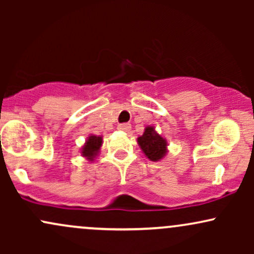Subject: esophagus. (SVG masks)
Wrapping results in <instances>:
<instances>
[{"instance_id":"esophagus-1","label":"esophagus","mask_w":254,"mask_h":254,"mask_svg":"<svg viewBox=\"0 0 254 254\" xmlns=\"http://www.w3.org/2000/svg\"><path fill=\"white\" fill-rule=\"evenodd\" d=\"M118 129L122 131H129L131 129V125L129 123H124V124H119Z\"/></svg>"}]
</instances>
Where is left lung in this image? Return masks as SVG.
I'll return each instance as SVG.
<instances>
[{
  "label": "left lung",
  "mask_w": 254,
  "mask_h": 254,
  "mask_svg": "<svg viewBox=\"0 0 254 254\" xmlns=\"http://www.w3.org/2000/svg\"><path fill=\"white\" fill-rule=\"evenodd\" d=\"M137 143L150 161H160L167 154V141L157 133L155 127L148 125L143 135L137 138Z\"/></svg>",
  "instance_id": "1"
}]
</instances>
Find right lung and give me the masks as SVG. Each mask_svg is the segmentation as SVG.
<instances>
[{"label":"right lung","mask_w":254,"mask_h":254,"mask_svg":"<svg viewBox=\"0 0 254 254\" xmlns=\"http://www.w3.org/2000/svg\"><path fill=\"white\" fill-rule=\"evenodd\" d=\"M101 145H103V136L89 135L81 148V155L86 157L88 161H93L98 156Z\"/></svg>","instance_id":"1"}]
</instances>
